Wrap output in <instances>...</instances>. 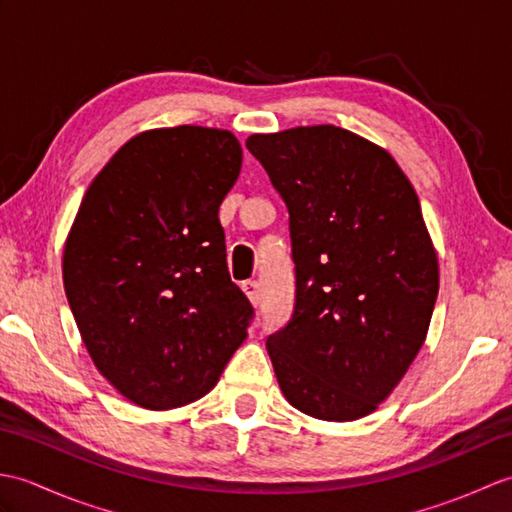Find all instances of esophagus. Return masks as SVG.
<instances>
[{
  "label": "esophagus",
  "mask_w": 512,
  "mask_h": 512,
  "mask_svg": "<svg viewBox=\"0 0 512 512\" xmlns=\"http://www.w3.org/2000/svg\"><path fill=\"white\" fill-rule=\"evenodd\" d=\"M242 290L246 292V297L250 299V303H253V306H257L259 299H262V295H259V284H257V281H244Z\"/></svg>",
  "instance_id": "1"
}]
</instances>
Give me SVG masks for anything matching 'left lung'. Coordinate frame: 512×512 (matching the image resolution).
<instances>
[{
    "label": "left lung",
    "instance_id": "8db88e82",
    "mask_svg": "<svg viewBox=\"0 0 512 512\" xmlns=\"http://www.w3.org/2000/svg\"><path fill=\"white\" fill-rule=\"evenodd\" d=\"M288 206L295 310L266 350L292 407L347 422L383 402L427 336L440 275L418 195L385 149L334 125L248 136Z\"/></svg>",
    "mask_w": 512,
    "mask_h": 512
}]
</instances>
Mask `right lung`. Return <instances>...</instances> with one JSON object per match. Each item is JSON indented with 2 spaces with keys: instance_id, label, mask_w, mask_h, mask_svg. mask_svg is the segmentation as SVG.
Masks as SVG:
<instances>
[{
  "instance_id": "obj_1",
  "label": "right lung",
  "mask_w": 512,
  "mask_h": 512,
  "mask_svg": "<svg viewBox=\"0 0 512 512\" xmlns=\"http://www.w3.org/2000/svg\"><path fill=\"white\" fill-rule=\"evenodd\" d=\"M242 169L226 129H151L85 191L63 248V286L94 365L145 409L215 387L253 306L226 266L220 204Z\"/></svg>"
}]
</instances>
